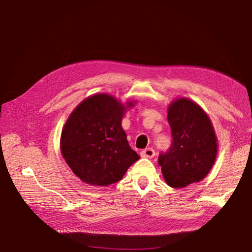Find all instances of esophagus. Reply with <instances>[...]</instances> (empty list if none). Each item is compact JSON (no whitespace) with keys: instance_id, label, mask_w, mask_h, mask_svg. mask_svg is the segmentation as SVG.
<instances>
[{"instance_id":"obj_1","label":"esophagus","mask_w":252,"mask_h":252,"mask_svg":"<svg viewBox=\"0 0 252 252\" xmlns=\"http://www.w3.org/2000/svg\"><path fill=\"white\" fill-rule=\"evenodd\" d=\"M141 156L145 158H153L155 156V151L152 147H148L141 152Z\"/></svg>"}]
</instances>
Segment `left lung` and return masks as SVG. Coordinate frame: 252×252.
Returning a JSON list of instances; mask_svg holds the SVG:
<instances>
[{
	"label": "left lung",
	"mask_w": 252,
	"mask_h": 252,
	"mask_svg": "<svg viewBox=\"0 0 252 252\" xmlns=\"http://www.w3.org/2000/svg\"><path fill=\"white\" fill-rule=\"evenodd\" d=\"M168 121L172 143L167 152L160 153L167 184L182 189L201 181L216 161L218 144L211 121L199 106L187 98H180L169 107Z\"/></svg>",
	"instance_id": "obj_1"
}]
</instances>
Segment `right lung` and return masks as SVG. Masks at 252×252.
Returning <instances> with one entry per match:
<instances>
[{"label":"right lung","mask_w":252,"mask_h":252,"mask_svg":"<svg viewBox=\"0 0 252 252\" xmlns=\"http://www.w3.org/2000/svg\"><path fill=\"white\" fill-rule=\"evenodd\" d=\"M126 109L112 96L96 94L84 99L68 118L62 133V154L72 172L85 183L114 184L140 159L121 126Z\"/></svg>","instance_id":"right-lung-1"}]
</instances>
